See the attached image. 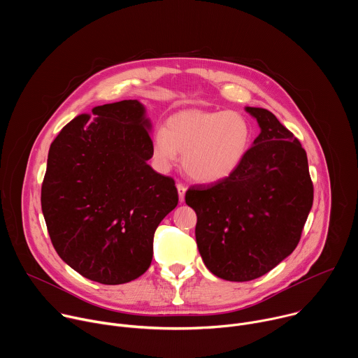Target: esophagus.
<instances>
[{
    "label": "esophagus",
    "mask_w": 358,
    "mask_h": 358,
    "mask_svg": "<svg viewBox=\"0 0 358 358\" xmlns=\"http://www.w3.org/2000/svg\"><path fill=\"white\" fill-rule=\"evenodd\" d=\"M177 189H178V196H180V202H184V198H185V191H187V187L181 182L177 184Z\"/></svg>",
    "instance_id": "34e87169"
}]
</instances>
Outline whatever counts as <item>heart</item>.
Masks as SVG:
<instances>
[{
	"label": "heart",
	"instance_id": "heart-1",
	"mask_svg": "<svg viewBox=\"0 0 358 358\" xmlns=\"http://www.w3.org/2000/svg\"><path fill=\"white\" fill-rule=\"evenodd\" d=\"M253 127L235 110L189 109L169 117L152 137V156L169 169L182 155L184 171L202 184H215L232 177L249 155Z\"/></svg>",
	"mask_w": 358,
	"mask_h": 358
}]
</instances>
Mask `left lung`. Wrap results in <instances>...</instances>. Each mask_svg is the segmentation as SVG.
<instances>
[{"label":"left lung","instance_id":"8db88e82","mask_svg":"<svg viewBox=\"0 0 358 358\" xmlns=\"http://www.w3.org/2000/svg\"><path fill=\"white\" fill-rule=\"evenodd\" d=\"M261 133L239 170L213 185H192L185 202L196 214L195 239L218 278L264 276L294 250L313 206V182L300 141L261 108H245Z\"/></svg>","mask_w":358,"mask_h":358}]
</instances>
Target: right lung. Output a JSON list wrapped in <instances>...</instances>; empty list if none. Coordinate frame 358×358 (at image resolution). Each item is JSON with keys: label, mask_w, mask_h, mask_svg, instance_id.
I'll return each mask as SVG.
<instances>
[{"label": "right lung", "mask_w": 358, "mask_h": 358, "mask_svg": "<svg viewBox=\"0 0 358 358\" xmlns=\"http://www.w3.org/2000/svg\"><path fill=\"white\" fill-rule=\"evenodd\" d=\"M50 144L42 214L61 259L82 276L122 285L152 259L159 224L178 203L171 177L152 170L151 123L138 100L96 106Z\"/></svg>", "instance_id": "add662e5"}]
</instances>
